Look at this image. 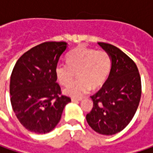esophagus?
Returning a JSON list of instances; mask_svg holds the SVG:
<instances>
[{"instance_id":"1","label":"esophagus","mask_w":153,"mask_h":153,"mask_svg":"<svg viewBox=\"0 0 153 153\" xmlns=\"http://www.w3.org/2000/svg\"><path fill=\"white\" fill-rule=\"evenodd\" d=\"M80 100H82V98H80V99L72 98V99H71V101H72V102H77V101H80Z\"/></svg>"}]
</instances>
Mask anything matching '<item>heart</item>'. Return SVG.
I'll use <instances>...</instances> for the list:
<instances>
[{
	"label": "heart",
	"instance_id": "heart-1",
	"mask_svg": "<svg viewBox=\"0 0 153 153\" xmlns=\"http://www.w3.org/2000/svg\"><path fill=\"white\" fill-rule=\"evenodd\" d=\"M111 69V59L107 52L84 47L72 50L67 63H58L55 74L59 82L67 85L78 73L79 79L64 89L65 94L81 97L91 88H99L105 82Z\"/></svg>",
	"mask_w": 153,
	"mask_h": 153
}]
</instances>
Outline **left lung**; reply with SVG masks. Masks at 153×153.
I'll use <instances>...</instances> for the list:
<instances>
[{
  "instance_id": "1",
  "label": "left lung",
  "mask_w": 153,
  "mask_h": 153,
  "mask_svg": "<svg viewBox=\"0 0 153 153\" xmlns=\"http://www.w3.org/2000/svg\"><path fill=\"white\" fill-rule=\"evenodd\" d=\"M111 59L107 80L92 95L93 109L86 116L88 125L100 134L122 131L132 120L141 96V81L135 63L113 45L98 42Z\"/></svg>"
}]
</instances>
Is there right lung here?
Listing matches in <instances>:
<instances>
[{"mask_svg":"<svg viewBox=\"0 0 153 153\" xmlns=\"http://www.w3.org/2000/svg\"><path fill=\"white\" fill-rule=\"evenodd\" d=\"M67 48L65 42H47L25 53L18 59L10 78L12 107L29 131L46 134L61 118L71 99L61 95L55 67Z\"/></svg>","mask_w":153,"mask_h":153,"instance_id":"right-lung-1","label":"right lung"}]
</instances>
